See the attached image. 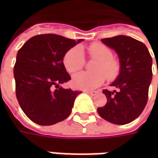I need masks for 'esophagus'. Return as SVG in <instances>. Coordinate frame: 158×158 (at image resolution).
Wrapping results in <instances>:
<instances>
[{
	"label": "esophagus",
	"mask_w": 158,
	"mask_h": 158,
	"mask_svg": "<svg viewBox=\"0 0 158 158\" xmlns=\"http://www.w3.org/2000/svg\"><path fill=\"white\" fill-rule=\"evenodd\" d=\"M85 92L87 93V94H89L90 96H95L96 93H97V91H96V90H85Z\"/></svg>",
	"instance_id": "obj_1"
}]
</instances>
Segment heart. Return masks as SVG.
I'll return each instance as SVG.
<instances>
[{
	"mask_svg": "<svg viewBox=\"0 0 158 158\" xmlns=\"http://www.w3.org/2000/svg\"><path fill=\"white\" fill-rule=\"evenodd\" d=\"M89 57L98 59L93 69L95 72H81L73 76V85L78 89H94L100 86L105 78L112 80L118 77L120 65L116 59L113 58V52L106 45L101 43H93L89 45ZM63 64L67 71L74 73L85 67V57L80 46L70 49L63 57Z\"/></svg>",
	"mask_w": 158,
	"mask_h": 158,
	"instance_id": "b5f03b06",
	"label": "heart"
}]
</instances>
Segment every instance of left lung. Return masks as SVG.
<instances>
[{
	"label": "left lung",
	"instance_id": "obj_1",
	"mask_svg": "<svg viewBox=\"0 0 158 158\" xmlns=\"http://www.w3.org/2000/svg\"><path fill=\"white\" fill-rule=\"evenodd\" d=\"M102 41L118 53L120 73L111 85L116 89L102 90L107 102L97 112L106 121L123 125L137 118L147 103L152 59L142 42L129 36H114Z\"/></svg>",
	"mask_w": 158,
	"mask_h": 158
}]
</instances>
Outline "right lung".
<instances>
[{"label": "right lung", "mask_w": 158, "mask_h": 158, "mask_svg": "<svg viewBox=\"0 0 158 158\" xmlns=\"http://www.w3.org/2000/svg\"><path fill=\"white\" fill-rule=\"evenodd\" d=\"M82 40L55 34L38 35L19 50L13 69L16 96L23 113L34 123L52 125L70 115L81 91L59 86L71 79L62 59Z\"/></svg>", "instance_id": "1"}]
</instances>
